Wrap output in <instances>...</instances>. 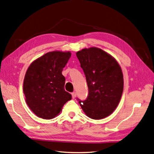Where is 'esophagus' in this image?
Here are the masks:
<instances>
[{
  "instance_id": "obj_1",
  "label": "esophagus",
  "mask_w": 154,
  "mask_h": 154,
  "mask_svg": "<svg viewBox=\"0 0 154 154\" xmlns=\"http://www.w3.org/2000/svg\"><path fill=\"white\" fill-rule=\"evenodd\" d=\"M76 93L75 92H73L72 93V98L73 99H74L76 97Z\"/></svg>"
}]
</instances>
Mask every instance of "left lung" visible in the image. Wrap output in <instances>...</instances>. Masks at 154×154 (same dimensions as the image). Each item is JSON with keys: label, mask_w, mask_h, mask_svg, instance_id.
Masks as SVG:
<instances>
[{"label": "left lung", "mask_w": 154, "mask_h": 154, "mask_svg": "<svg viewBox=\"0 0 154 154\" xmlns=\"http://www.w3.org/2000/svg\"><path fill=\"white\" fill-rule=\"evenodd\" d=\"M76 57L85 75L88 94L78 100L85 114L93 119H103L118 106L123 91V75L116 59L97 48L83 49Z\"/></svg>", "instance_id": "8db88e82"}]
</instances>
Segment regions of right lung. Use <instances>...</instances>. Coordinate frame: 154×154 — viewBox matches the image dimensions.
I'll return each mask as SVG.
<instances>
[{"label": "right lung", "instance_id": "add662e5", "mask_svg": "<svg viewBox=\"0 0 154 154\" xmlns=\"http://www.w3.org/2000/svg\"><path fill=\"white\" fill-rule=\"evenodd\" d=\"M71 56L69 51L49 52L35 60L27 69L23 91L27 105L38 117L54 118L71 100V94L65 91L66 78L62 73Z\"/></svg>", "mask_w": 154, "mask_h": 154}]
</instances>
